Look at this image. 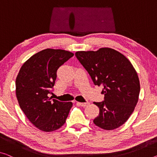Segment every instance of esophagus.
I'll list each match as a JSON object with an SVG mask.
<instances>
[{
    "instance_id": "1",
    "label": "esophagus",
    "mask_w": 157,
    "mask_h": 157,
    "mask_svg": "<svg viewBox=\"0 0 157 157\" xmlns=\"http://www.w3.org/2000/svg\"><path fill=\"white\" fill-rule=\"evenodd\" d=\"M77 104H78V105H79L80 106H81V107H86L87 105H88L89 104H90V102H77Z\"/></svg>"
}]
</instances>
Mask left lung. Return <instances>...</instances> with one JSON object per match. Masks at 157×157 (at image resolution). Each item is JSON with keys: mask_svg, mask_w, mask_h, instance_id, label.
I'll return each instance as SVG.
<instances>
[{"mask_svg": "<svg viewBox=\"0 0 157 157\" xmlns=\"http://www.w3.org/2000/svg\"><path fill=\"white\" fill-rule=\"evenodd\" d=\"M75 55L94 84L103 87L105 100L93 102L100 109L94 124L107 131L122 126L134 111L140 90L138 76L131 62L109 48L78 51Z\"/></svg>", "mask_w": 157, "mask_h": 157, "instance_id": "1", "label": "left lung"}]
</instances>
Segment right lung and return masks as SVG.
<instances>
[{
    "instance_id": "right-lung-1",
    "label": "right lung",
    "mask_w": 157,
    "mask_h": 157,
    "mask_svg": "<svg viewBox=\"0 0 157 157\" xmlns=\"http://www.w3.org/2000/svg\"><path fill=\"white\" fill-rule=\"evenodd\" d=\"M73 56L74 53L64 50H43L26 60L17 76L16 96L20 107L40 131L59 129L68 117L72 102L52 100L48 94L52 93L57 69Z\"/></svg>"
}]
</instances>
